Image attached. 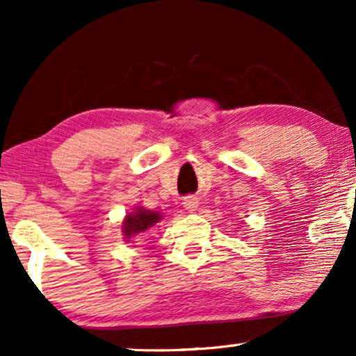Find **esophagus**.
<instances>
[{
	"label": "esophagus",
	"instance_id": "1",
	"mask_svg": "<svg viewBox=\"0 0 356 356\" xmlns=\"http://www.w3.org/2000/svg\"><path fill=\"white\" fill-rule=\"evenodd\" d=\"M183 206H184V209H186V211H188L189 213L196 212V209H197V206H199V199H197V197H194V196H188V197H184Z\"/></svg>",
	"mask_w": 356,
	"mask_h": 356
}]
</instances>
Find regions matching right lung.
I'll use <instances>...</instances> for the list:
<instances>
[{"label": "right lung", "instance_id": "obj_1", "mask_svg": "<svg viewBox=\"0 0 356 356\" xmlns=\"http://www.w3.org/2000/svg\"><path fill=\"white\" fill-rule=\"evenodd\" d=\"M162 213L157 211H149L143 206H136L133 212H128L123 218V225H121V233H123L124 241L133 243L136 236L140 233L150 230L154 225L162 220Z\"/></svg>", "mask_w": 356, "mask_h": 356}]
</instances>
